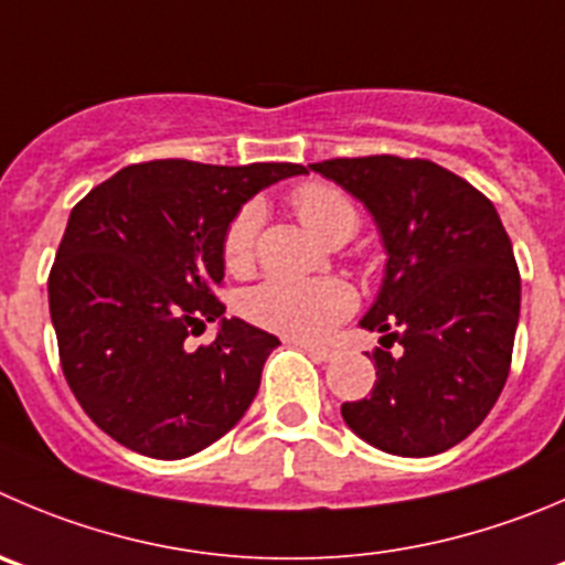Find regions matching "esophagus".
<instances>
[{
	"instance_id": "esophagus-1",
	"label": "esophagus",
	"mask_w": 565,
	"mask_h": 565,
	"mask_svg": "<svg viewBox=\"0 0 565 565\" xmlns=\"http://www.w3.org/2000/svg\"><path fill=\"white\" fill-rule=\"evenodd\" d=\"M299 347H302L310 358L319 360V363H327V360L335 358V352H332L330 347H319V343H299Z\"/></svg>"
}]
</instances>
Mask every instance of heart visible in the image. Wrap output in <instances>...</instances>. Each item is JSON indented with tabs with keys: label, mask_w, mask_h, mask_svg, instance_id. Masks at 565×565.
I'll use <instances>...</instances> for the list:
<instances>
[{
	"label": "heart",
	"mask_w": 565,
	"mask_h": 565,
	"mask_svg": "<svg viewBox=\"0 0 565 565\" xmlns=\"http://www.w3.org/2000/svg\"><path fill=\"white\" fill-rule=\"evenodd\" d=\"M291 205L305 227L321 241L349 238L358 230V207L338 188L324 182H305L291 193ZM263 205L246 202L224 227L222 255L230 271H244L255 260ZM354 308V291L338 277H271L241 299V310L257 327L297 341H316L327 335Z\"/></svg>",
	"instance_id": "heart-1"
}]
</instances>
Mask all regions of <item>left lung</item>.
<instances>
[{"label":"left lung","mask_w":565,"mask_h":565,"mask_svg":"<svg viewBox=\"0 0 565 565\" xmlns=\"http://www.w3.org/2000/svg\"><path fill=\"white\" fill-rule=\"evenodd\" d=\"M308 169L372 213L385 277L360 327L383 332L366 399L343 402L358 438L429 458L469 438L497 405L513 358L521 277L497 207L433 160L335 158ZM396 340L403 349L387 352Z\"/></svg>","instance_id":"8db88e82"}]
</instances>
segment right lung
Wrapping results in <instances>:
<instances>
[{
    "label": "right lung",
    "instance_id": "right-lung-1",
    "mask_svg": "<svg viewBox=\"0 0 565 565\" xmlns=\"http://www.w3.org/2000/svg\"><path fill=\"white\" fill-rule=\"evenodd\" d=\"M299 163L127 166L74 205L50 271L61 366L90 422L158 460L202 452L241 422L277 338L224 319V227ZM220 321L217 341L186 335Z\"/></svg>",
    "mask_w": 565,
    "mask_h": 565
}]
</instances>
